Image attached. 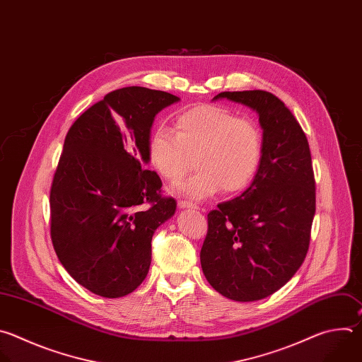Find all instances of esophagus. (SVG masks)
<instances>
[{"instance_id":"34e87169","label":"esophagus","mask_w":362,"mask_h":362,"mask_svg":"<svg viewBox=\"0 0 362 362\" xmlns=\"http://www.w3.org/2000/svg\"><path fill=\"white\" fill-rule=\"evenodd\" d=\"M178 206H180V208H194V209H197V208H198L194 202H191V201H185V199H180V201H178Z\"/></svg>"}]
</instances>
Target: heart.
Instances as JSON below:
<instances>
[{"label":"heart","mask_w":362,"mask_h":362,"mask_svg":"<svg viewBox=\"0 0 362 362\" xmlns=\"http://www.w3.org/2000/svg\"><path fill=\"white\" fill-rule=\"evenodd\" d=\"M264 136L259 125L233 111L204 104L175 118V132L158 127L148 142V158L168 182H177L192 168L198 173L177 187L191 198L245 189L262 161Z\"/></svg>","instance_id":"1"}]
</instances>
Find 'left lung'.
Here are the masks:
<instances>
[{"instance_id": "left-lung-1", "label": "left lung", "mask_w": 362, "mask_h": 362, "mask_svg": "<svg viewBox=\"0 0 362 362\" xmlns=\"http://www.w3.org/2000/svg\"><path fill=\"white\" fill-rule=\"evenodd\" d=\"M254 110L264 136L262 161L252 184L208 214L199 259L215 291L258 301L293 278L305 259L315 214V180L308 139L285 104L271 93L226 91Z\"/></svg>"}]
</instances>
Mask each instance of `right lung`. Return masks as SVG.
Segmentation results:
<instances>
[{"label":"right lung","instance_id":"1","mask_svg":"<svg viewBox=\"0 0 362 362\" xmlns=\"http://www.w3.org/2000/svg\"><path fill=\"white\" fill-rule=\"evenodd\" d=\"M177 101L165 91L119 88L66 132L49 192L51 240L66 272L100 297L128 296L146 279L153 235L175 212L144 164L156 115Z\"/></svg>","mask_w":362,"mask_h":362}]
</instances>
